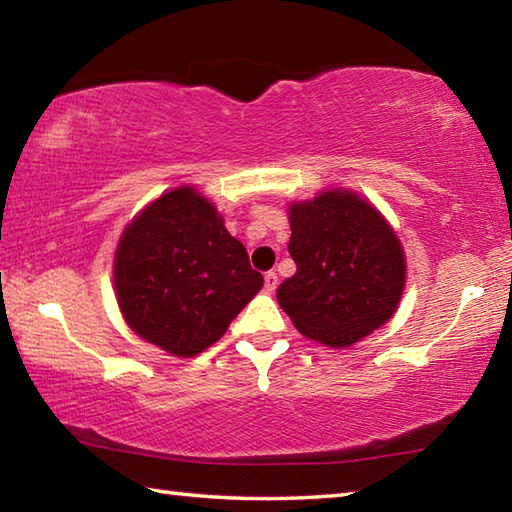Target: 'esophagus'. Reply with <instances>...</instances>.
Segmentation results:
<instances>
[{
  "mask_svg": "<svg viewBox=\"0 0 512 512\" xmlns=\"http://www.w3.org/2000/svg\"><path fill=\"white\" fill-rule=\"evenodd\" d=\"M277 289V273L275 271H268L264 275V291L266 293H273Z\"/></svg>",
  "mask_w": 512,
  "mask_h": 512,
  "instance_id": "34e87169",
  "label": "esophagus"
}]
</instances>
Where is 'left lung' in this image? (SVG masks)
I'll return each mask as SVG.
<instances>
[{
  "instance_id": "1",
  "label": "left lung",
  "mask_w": 512,
  "mask_h": 512,
  "mask_svg": "<svg viewBox=\"0 0 512 512\" xmlns=\"http://www.w3.org/2000/svg\"><path fill=\"white\" fill-rule=\"evenodd\" d=\"M289 253L296 275L277 302L300 334L348 348L395 314L406 262L400 239L375 207L348 189L289 207Z\"/></svg>"
}]
</instances>
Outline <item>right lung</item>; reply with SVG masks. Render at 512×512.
Listing matches in <instances>:
<instances>
[{"mask_svg": "<svg viewBox=\"0 0 512 512\" xmlns=\"http://www.w3.org/2000/svg\"><path fill=\"white\" fill-rule=\"evenodd\" d=\"M241 241L194 187H178L128 223L115 253V291L128 327L173 357H194L225 334L257 291Z\"/></svg>", "mask_w": 512, "mask_h": 512, "instance_id": "right-lung-1", "label": "right lung"}]
</instances>
